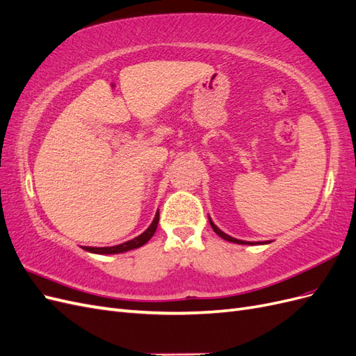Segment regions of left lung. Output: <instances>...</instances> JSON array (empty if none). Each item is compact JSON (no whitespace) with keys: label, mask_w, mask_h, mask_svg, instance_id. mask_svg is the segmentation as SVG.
Wrapping results in <instances>:
<instances>
[{"label":"left lung","mask_w":356,"mask_h":356,"mask_svg":"<svg viewBox=\"0 0 356 356\" xmlns=\"http://www.w3.org/2000/svg\"><path fill=\"white\" fill-rule=\"evenodd\" d=\"M209 224H211V227L213 229V232L217 233L220 238H222L224 241H227V242H233V243H239V245H255L254 242H246V241H241V239H236V238H232V236H229V234H225L224 232H221L217 225H215L213 222H212V220H211V217H209ZM261 243V242H260ZM263 243H270V241H266V242H263Z\"/></svg>","instance_id":"1"}]
</instances>
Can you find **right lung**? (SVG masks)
<instances>
[{
    "label": "right lung",
    "instance_id": "right-lung-1",
    "mask_svg": "<svg viewBox=\"0 0 356 356\" xmlns=\"http://www.w3.org/2000/svg\"><path fill=\"white\" fill-rule=\"evenodd\" d=\"M157 224H159V212L156 213L153 222L149 224V227L144 233H141L139 236H136V238H134L132 241H127L124 243L115 245V246H105V248L84 246L83 250L88 251V252H93V254H120V252H126V251H131V250H136V248L145 245L149 239L153 238V234L157 229Z\"/></svg>",
    "mask_w": 356,
    "mask_h": 356
}]
</instances>
